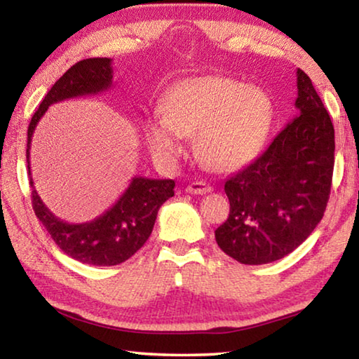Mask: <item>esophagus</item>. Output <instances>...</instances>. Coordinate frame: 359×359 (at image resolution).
Wrapping results in <instances>:
<instances>
[{"mask_svg": "<svg viewBox=\"0 0 359 359\" xmlns=\"http://www.w3.org/2000/svg\"><path fill=\"white\" fill-rule=\"evenodd\" d=\"M212 190H214V188L209 184H205V182H191V184L185 188V191L190 194H205L210 193Z\"/></svg>", "mask_w": 359, "mask_h": 359, "instance_id": "1", "label": "esophagus"}]
</instances>
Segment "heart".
Wrapping results in <instances>:
<instances>
[{
  "instance_id": "b5f03b06",
  "label": "heart",
  "mask_w": 359,
  "mask_h": 359,
  "mask_svg": "<svg viewBox=\"0 0 359 359\" xmlns=\"http://www.w3.org/2000/svg\"><path fill=\"white\" fill-rule=\"evenodd\" d=\"M158 109L161 117L145 125L151 151L174 160L184 136L196 132V155L214 172H231L250 163L264 147L274 121V106L263 88L224 76L175 83Z\"/></svg>"
}]
</instances>
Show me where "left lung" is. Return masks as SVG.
<instances>
[{
    "label": "left lung",
    "instance_id": "obj_1",
    "mask_svg": "<svg viewBox=\"0 0 359 359\" xmlns=\"http://www.w3.org/2000/svg\"><path fill=\"white\" fill-rule=\"evenodd\" d=\"M299 115L250 165L224 182L229 217L215 229L242 264H267L299 247L323 218L334 169V126L311 77L297 69Z\"/></svg>",
    "mask_w": 359,
    "mask_h": 359
}]
</instances>
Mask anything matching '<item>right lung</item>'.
<instances>
[{
  "label": "right lung",
  "mask_w": 359,
  "mask_h": 359,
  "mask_svg": "<svg viewBox=\"0 0 359 359\" xmlns=\"http://www.w3.org/2000/svg\"><path fill=\"white\" fill-rule=\"evenodd\" d=\"M112 72L111 58H87L71 66L48 90L28 126L27 163L34 214L53 242L68 257L93 266L123 263L145 244L154 229L158 210L163 203L174 196L175 182L133 177L125 193L104 214L87 223H68L53 215L34 190L29 169V147L36 125L48 106L77 96L106 92L112 87Z\"/></svg>",
  "instance_id": "add662e5"
}]
</instances>
